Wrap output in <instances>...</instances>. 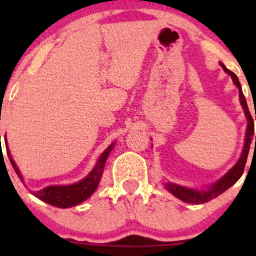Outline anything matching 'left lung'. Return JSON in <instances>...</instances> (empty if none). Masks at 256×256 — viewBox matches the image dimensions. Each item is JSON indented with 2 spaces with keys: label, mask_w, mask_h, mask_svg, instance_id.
<instances>
[{
  "label": "left lung",
  "mask_w": 256,
  "mask_h": 256,
  "mask_svg": "<svg viewBox=\"0 0 256 256\" xmlns=\"http://www.w3.org/2000/svg\"><path fill=\"white\" fill-rule=\"evenodd\" d=\"M220 66H223L224 72L228 73L229 76H232L233 79L234 84L238 86L239 90V98H240V104H242V109H244L245 115H246L248 118V130H246V136H245V144H244V150H242V154L240 156L239 161L236 162V166L228 172L223 178L218 180L216 184L212 186L210 188L207 190H190V188H184L180 187V186L174 184V183H167L166 188L172 193L174 196H176L177 198H180V200L187 203H192V204H200V203H207L213 198L218 197L219 194L224 192V190H228L229 187L234 184L236 180L242 177V172H244L245 168V164H246V158H248V154H249L250 150V144H252V136H254V121H252V115H250L249 109H248V104L246 100H245L244 94H242V86H240V82L238 76L233 73L232 70L226 68L224 64L220 63ZM255 146H256V136H255Z\"/></svg>",
  "instance_id": "left-lung-1"
}]
</instances>
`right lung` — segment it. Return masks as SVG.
<instances>
[{"mask_svg":"<svg viewBox=\"0 0 256 256\" xmlns=\"http://www.w3.org/2000/svg\"><path fill=\"white\" fill-rule=\"evenodd\" d=\"M112 144H110V146L102 152V156L98 160L96 164H95L94 170H92V171L88 174V177H85L82 180L76 183V184L70 186H49V187L43 188V190H36V192H33V194L37 198H40V200H43V202L58 208H69L84 202V200H88L98 188L100 178H102V171H104L105 161H106L110 151L112 150ZM6 148L12 167H14V170L16 171L20 180L23 182V177L20 176L16 164H14V161L12 160L11 152L8 151V147L6 146Z\"/></svg>","mask_w":256,"mask_h":256,"instance_id":"add662e5","label":"right lung"}]
</instances>
